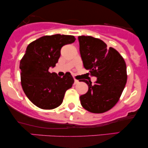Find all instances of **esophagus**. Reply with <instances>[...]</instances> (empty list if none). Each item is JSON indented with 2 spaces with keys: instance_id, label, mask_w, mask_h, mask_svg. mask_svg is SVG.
I'll return each instance as SVG.
<instances>
[{
  "instance_id": "34e87169",
  "label": "esophagus",
  "mask_w": 148,
  "mask_h": 148,
  "mask_svg": "<svg viewBox=\"0 0 148 148\" xmlns=\"http://www.w3.org/2000/svg\"><path fill=\"white\" fill-rule=\"evenodd\" d=\"M79 84V81H78L77 79H74V84Z\"/></svg>"
}]
</instances>
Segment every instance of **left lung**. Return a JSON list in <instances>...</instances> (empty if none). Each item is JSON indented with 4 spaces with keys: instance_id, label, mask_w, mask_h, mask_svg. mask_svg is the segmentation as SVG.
I'll return each mask as SVG.
<instances>
[{
    "instance_id": "1",
    "label": "left lung",
    "mask_w": 148,
    "mask_h": 148,
    "mask_svg": "<svg viewBox=\"0 0 148 148\" xmlns=\"http://www.w3.org/2000/svg\"><path fill=\"white\" fill-rule=\"evenodd\" d=\"M79 49L84 68L91 76L97 78L95 84H87L88 91L80 97L81 106L93 113H102L118 103L127 80L124 58L115 49L107 48L105 42L91 36H79Z\"/></svg>"
}]
</instances>
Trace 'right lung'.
<instances>
[{
    "label": "right lung",
    "mask_w": 148,
    "mask_h": 148,
    "mask_svg": "<svg viewBox=\"0 0 148 148\" xmlns=\"http://www.w3.org/2000/svg\"><path fill=\"white\" fill-rule=\"evenodd\" d=\"M76 40L73 35H45L32 42L20 61L21 84L25 95L33 104L42 109L58 107L65 92L72 87L74 80L69 72L62 77L49 72L55 67L64 45Z\"/></svg>",
    "instance_id": "1"
}]
</instances>
